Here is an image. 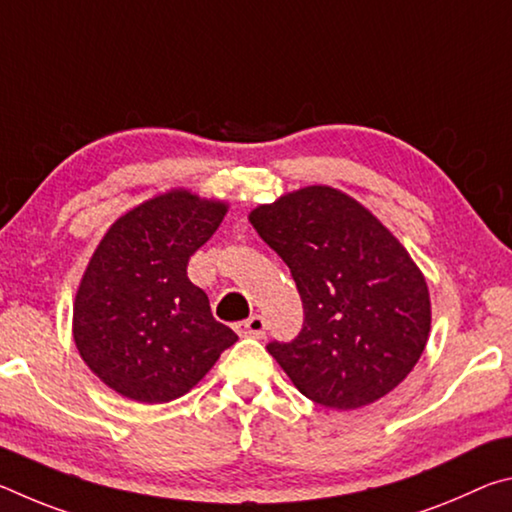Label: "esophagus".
<instances>
[{
  "label": "esophagus",
  "instance_id": "obj_1",
  "mask_svg": "<svg viewBox=\"0 0 512 512\" xmlns=\"http://www.w3.org/2000/svg\"><path fill=\"white\" fill-rule=\"evenodd\" d=\"M239 329L244 334L253 336V339H264V336H266V320L259 314H255V316H250L248 320H244V323H239Z\"/></svg>",
  "mask_w": 512,
  "mask_h": 512
}]
</instances>
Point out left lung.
Wrapping results in <instances>:
<instances>
[{"label": "left lung", "instance_id": "left-lung-1", "mask_svg": "<svg viewBox=\"0 0 512 512\" xmlns=\"http://www.w3.org/2000/svg\"><path fill=\"white\" fill-rule=\"evenodd\" d=\"M296 282L302 329L266 350L298 391L327 409H359L409 375L429 339V291L391 232L354 198L305 187L250 212Z\"/></svg>", "mask_w": 512, "mask_h": 512}]
</instances>
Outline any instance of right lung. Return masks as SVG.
Instances as JSON below:
<instances>
[{
  "instance_id": "obj_1",
  "label": "right lung",
  "mask_w": 512,
  "mask_h": 512,
  "mask_svg": "<svg viewBox=\"0 0 512 512\" xmlns=\"http://www.w3.org/2000/svg\"><path fill=\"white\" fill-rule=\"evenodd\" d=\"M223 216L219 201L169 192L121 216L94 250L74 302V341L112 391L171 402L237 343L187 277L189 257Z\"/></svg>"
}]
</instances>
